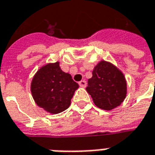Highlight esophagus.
Instances as JSON below:
<instances>
[{
  "mask_svg": "<svg viewBox=\"0 0 155 155\" xmlns=\"http://www.w3.org/2000/svg\"><path fill=\"white\" fill-rule=\"evenodd\" d=\"M79 84H80V86L82 88H84L86 86V81H81L79 82Z\"/></svg>",
  "mask_w": 155,
  "mask_h": 155,
  "instance_id": "obj_1",
  "label": "esophagus"
}]
</instances>
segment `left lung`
Masks as SVG:
<instances>
[{
	"label": "left lung",
	"mask_w": 155,
	"mask_h": 155,
	"mask_svg": "<svg viewBox=\"0 0 155 155\" xmlns=\"http://www.w3.org/2000/svg\"><path fill=\"white\" fill-rule=\"evenodd\" d=\"M86 91L101 110H112L124 102L127 82L123 72L110 61L102 60L94 66L88 80Z\"/></svg>",
	"instance_id": "obj_1"
}]
</instances>
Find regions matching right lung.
<instances>
[{
	"label": "right lung",
	"mask_w": 155,
	"mask_h": 155,
	"mask_svg": "<svg viewBox=\"0 0 155 155\" xmlns=\"http://www.w3.org/2000/svg\"><path fill=\"white\" fill-rule=\"evenodd\" d=\"M78 88L79 84L71 74L61 70L59 61L41 66L31 83V92L35 104L52 114L69 108Z\"/></svg>",
	"instance_id": "right-lung-1"
}]
</instances>
